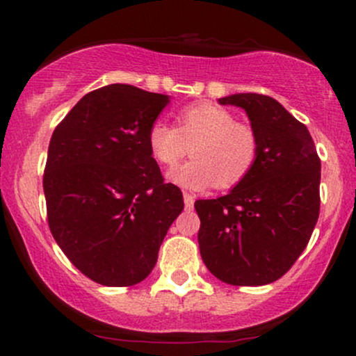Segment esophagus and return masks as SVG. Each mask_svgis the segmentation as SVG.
I'll return each instance as SVG.
<instances>
[{
    "mask_svg": "<svg viewBox=\"0 0 356 356\" xmlns=\"http://www.w3.org/2000/svg\"><path fill=\"white\" fill-rule=\"evenodd\" d=\"M194 195L189 194V192H184V204H186V209L191 211L194 207Z\"/></svg>",
    "mask_w": 356,
    "mask_h": 356,
    "instance_id": "esophagus-1",
    "label": "esophagus"
}]
</instances>
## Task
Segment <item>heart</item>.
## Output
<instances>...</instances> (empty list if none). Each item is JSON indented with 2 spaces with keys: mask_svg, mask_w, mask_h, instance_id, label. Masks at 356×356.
Masks as SVG:
<instances>
[{
  "mask_svg": "<svg viewBox=\"0 0 356 356\" xmlns=\"http://www.w3.org/2000/svg\"><path fill=\"white\" fill-rule=\"evenodd\" d=\"M147 142L152 157L165 167H174L191 150V161L169 174L187 189H206L214 182L220 189L234 187L248 177L259 154L254 129L211 102L184 107L177 127L154 122Z\"/></svg>",
  "mask_w": 356,
  "mask_h": 356,
  "instance_id": "obj_1",
  "label": "heart"
}]
</instances>
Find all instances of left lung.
<instances>
[{
    "label": "left lung",
    "instance_id": "8db88e82",
    "mask_svg": "<svg viewBox=\"0 0 356 356\" xmlns=\"http://www.w3.org/2000/svg\"><path fill=\"white\" fill-rule=\"evenodd\" d=\"M219 104L246 110L259 154L229 194L195 201L199 249L224 283L269 284L291 269L312 238L320 216L321 162L306 125L271 97L236 93Z\"/></svg>",
    "mask_w": 356,
    "mask_h": 356
}]
</instances>
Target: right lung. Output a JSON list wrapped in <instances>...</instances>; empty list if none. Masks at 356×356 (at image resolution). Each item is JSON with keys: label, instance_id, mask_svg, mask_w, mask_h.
Returning <instances> with one entry per match:
<instances>
[{"label": "right lung", "instance_id": "add662e5", "mask_svg": "<svg viewBox=\"0 0 356 356\" xmlns=\"http://www.w3.org/2000/svg\"><path fill=\"white\" fill-rule=\"evenodd\" d=\"M169 97L113 83L87 93L56 125L43 174L48 226L65 256L104 286L150 275L182 192L147 142Z\"/></svg>", "mask_w": 356, "mask_h": 356}]
</instances>
